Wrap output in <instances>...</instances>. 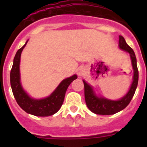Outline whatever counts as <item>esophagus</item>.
Masks as SVG:
<instances>
[{
	"label": "esophagus",
	"instance_id": "1",
	"mask_svg": "<svg viewBox=\"0 0 147 147\" xmlns=\"http://www.w3.org/2000/svg\"><path fill=\"white\" fill-rule=\"evenodd\" d=\"M84 68L83 67H80V68H78L77 71H76V73H77V75L79 76H82L83 74H84Z\"/></svg>",
	"mask_w": 147,
	"mask_h": 147
}]
</instances>
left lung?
<instances>
[{"label": "left lung", "mask_w": 147, "mask_h": 147, "mask_svg": "<svg viewBox=\"0 0 147 147\" xmlns=\"http://www.w3.org/2000/svg\"><path fill=\"white\" fill-rule=\"evenodd\" d=\"M119 46L121 49L128 52L130 55L132 68L134 71V75L132 79L133 81L127 94L119 100L113 101V100L97 96L93 91V88L88 85L85 80H83L84 87H85V102L89 110L96 114L105 115H113L122 110L129 105L137 88L138 82V71L137 60H136L134 51L127 45L125 40L122 36H119Z\"/></svg>", "instance_id": "obj_1"}]
</instances>
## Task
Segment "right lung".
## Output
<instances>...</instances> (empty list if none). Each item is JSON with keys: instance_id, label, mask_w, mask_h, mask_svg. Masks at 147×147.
<instances>
[{"instance_id": "right-lung-1", "label": "right lung", "mask_w": 147, "mask_h": 147, "mask_svg": "<svg viewBox=\"0 0 147 147\" xmlns=\"http://www.w3.org/2000/svg\"><path fill=\"white\" fill-rule=\"evenodd\" d=\"M28 40L25 45L17 51L13 61V65L10 72V83L13 95L18 105L27 113L36 116L52 115L60 109L64 102L67 88L70 84L77 78V76L74 75L62 80L55 90L46 98L42 99L31 98L22 88L20 75V56Z\"/></svg>"}]
</instances>
